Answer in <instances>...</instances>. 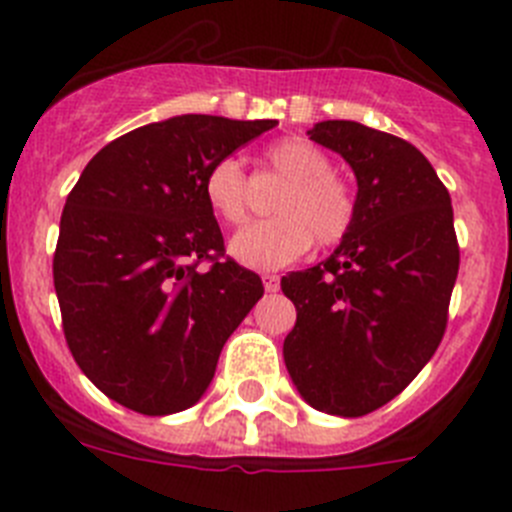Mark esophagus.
<instances>
[{
  "label": "esophagus",
  "instance_id": "esophagus-1",
  "mask_svg": "<svg viewBox=\"0 0 512 512\" xmlns=\"http://www.w3.org/2000/svg\"><path fill=\"white\" fill-rule=\"evenodd\" d=\"M261 282H264L266 292H279V277H277V274H261Z\"/></svg>",
  "mask_w": 512,
  "mask_h": 512
}]
</instances>
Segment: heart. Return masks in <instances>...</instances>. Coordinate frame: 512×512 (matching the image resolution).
I'll list each match as a JSON object with an SVG mask.
<instances>
[{
    "instance_id": "b5f03b06",
    "label": "heart",
    "mask_w": 512,
    "mask_h": 512,
    "mask_svg": "<svg viewBox=\"0 0 512 512\" xmlns=\"http://www.w3.org/2000/svg\"><path fill=\"white\" fill-rule=\"evenodd\" d=\"M264 161L287 179L271 212L277 217L253 223L230 238V256L251 269H279L292 264L312 246H336L354 228V189L330 171V156L307 138L271 143ZM205 200L215 217L241 225L248 217V189L243 166L220 158L205 174Z\"/></svg>"
}]
</instances>
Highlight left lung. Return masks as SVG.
Returning <instances> with one entry per match:
<instances>
[{
    "label": "left lung",
    "instance_id": "obj_1",
    "mask_svg": "<svg viewBox=\"0 0 512 512\" xmlns=\"http://www.w3.org/2000/svg\"><path fill=\"white\" fill-rule=\"evenodd\" d=\"M359 184L354 228L318 266L289 271L297 323L284 364L320 413L359 418L400 395L436 354L459 274L451 197L428 158L354 120L315 122Z\"/></svg>",
    "mask_w": 512,
    "mask_h": 512
}]
</instances>
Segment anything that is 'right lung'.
Segmentation results:
<instances>
[{
    "label": "right lung",
    "instance_id": "1",
    "mask_svg": "<svg viewBox=\"0 0 512 512\" xmlns=\"http://www.w3.org/2000/svg\"><path fill=\"white\" fill-rule=\"evenodd\" d=\"M277 120L179 115L112 140L61 215L53 284L76 364L143 415L192 408L225 341L264 295L259 274L220 261L205 174ZM200 260L213 266L202 272Z\"/></svg>",
    "mask_w": 512,
    "mask_h": 512
}]
</instances>
